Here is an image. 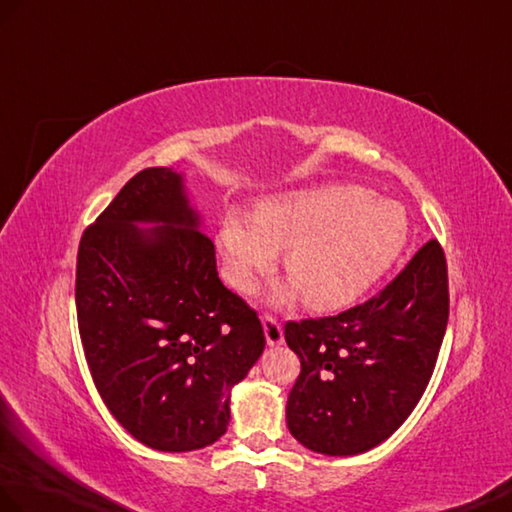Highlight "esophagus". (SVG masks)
I'll use <instances>...</instances> for the list:
<instances>
[{
  "label": "esophagus",
  "mask_w": 512,
  "mask_h": 512,
  "mask_svg": "<svg viewBox=\"0 0 512 512\" xmlns=\"http://www.w3.org/2000/svg\"><path fill=\"white\" fill-rule=\"evenodd\" d=\"M261 323H264V334H266V342L270 344V347H277V344L283 342V329L275 316L264 314Z\"/></svg>",
  "instance_id": "obj_1"
}]
</instances>
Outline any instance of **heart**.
Returning <instances> with one entry per match:
<instances>
[{
  "label": "heart",
  "instance_id": "heart-1",
  "mask_svg": "<svg viewBox=\"0 0 512 512\" xmlns=\"http://www.w3.org/2000/svg\"><path fill=\"white\" fill-rule=\"evenodd\" d=\"M406 240V211L353 185L266 198L255 218L229 209L218 231L224 275L237 292H251L285 251V275L314 312L351 305L395 264ZM292 294L283 290L279 299Z\"/></svg>",
  "mask_w": 512,
  "mask_h": 512
}]
</instances>
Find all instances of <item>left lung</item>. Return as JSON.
Here are the masks:
<instances>
[{"label":"left lung","instance_id":"1","mask_svg":"<svg viewBox=\"0 0 512 512\" xmlns=\"http://www.w3.org/2000/svg\"><path fill=\"white\" fill-rule=\"evenodd\" d=\"M447 318V261L430 240L368 301L336 316L288 320L285 342L301 360L285 408L292 436L327 456L386 441L430 382Z\"/></svg>","mask_w":512,"mask_h":512}]
</instances>
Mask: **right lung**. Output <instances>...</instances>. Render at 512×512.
<instances>
[{
  "label": "right lung",
  "mask_w": 512,
  "mask_h": 512,
  "mask_svg": "<svg viewBox=\"0 0 512 512\" xmlns=\"http://www.w3.org/2000/svg\"><path fill=\"white\" fill-rule=\"evenodd\" d=\"M137 221L160 227L144 232ZM76 314L104 406L159 451L216 443L231 386L266 347L257 312L222 285L216 248L168 168L135 174L82 233Z\"/></svg>",
  "instance_id": "right-lung-1"
}]
</instances>
